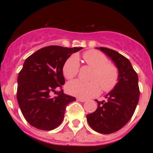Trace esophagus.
Listing matches in <instances>:
<instances>
[{
  "instance_id": "esophagus-1",
  "label": "esophagus",
  "mask_w": 153,
  "mask_h": 153,
  "mask_svg": "<svg viewBox=\"0 0 153 153\" xmlns=\"http://www.w3.org/2000/svg\"><path fill=\"white\" fill-rule=\"evenodd\" d=\"M77 100H78V101H80V102H85V101H86V100L82 99V98H77Z\"/></svg>"
}]
</instances>
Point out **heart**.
Instances as JSON below:
<instances>
[{"instance_id":"obj_1","label":"heart","mask_w":153,"mask_h":153,"mask_svg":"<svg viewBox=\"0 0 153 153\" xmlns=\"http://www.w3.org/2000/svg\"><path fill=\"white\" fill-rule=\"evenodd\" d=\"M82 58L88 66L93 68L90 82L75 80L67 84L69 94L83 99L94 97L100 93L101 86L104 91L111 90L118 81L119 71L114 63L108 62V59L102 52L91 50L84 52ZM80 69L79 59L73 54L68 57L62 67V73L68 80L74 78Z\"/></svg>"}]
</instances>
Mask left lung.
Returning <instances> with one entry per match:
<instances>
[{
    "instance_id": "obj_1",
    "label": "left lung",
    "mask_w": 153,
    "mask_h": 153,
    "mask_svg": "<svg viewBox=\"0 0 153 153\" xmlns=\"http://www.w3.org/2000/svg\"><path fill=\"white\" fill-rule=\"evenodd\" d=\"M111 58L119 71L118 82L105 96L106 100L99 101L98 108L86 116L94 130L101 134H111L121 129L130 120L140 98L138 76L127 57L106 47H97Z\"/></svg>"
}]
</instances>
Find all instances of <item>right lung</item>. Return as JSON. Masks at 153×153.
Wrapping results in <instances>:
<instances>
[{"mask_svg": "<svg viewBox=\"0 0 153 153\" xmlns=\"http://www.w3.org/2000/svg\"><path fill=\"white\" fill-rule=\"evenodd\" d=\"M81 49L52 45L26 59L17 80V101L23 116L31 126L49 131L62 122L67 106L75 100L63 93L65 80L62 67L72 54Z\"/></svg>", "mask_w": 153, "mask_h": 153, "instance_id": "obj_1", "label": "right lung"}]
</instances>
